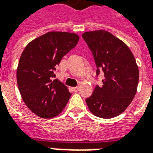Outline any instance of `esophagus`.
I'll return each mask as SVG.
<instances>
[{"instance_id":"esophagus-1","label":"esophagus","mask_w":153,"mask_h":153,"mask_svg":"<svg viewBox=\"0 0 153 153\" xmlns=\"http://www.w3.org/2000/svg\"><path fill=\"white\" fill-rule=\"evenodd\" d=\"M72 89H73V91L74 92V93H77V92H79V87H74V88H73Z\"/></svg>"}]
</instances>
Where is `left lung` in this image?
Returning <instances> with one entry per match:
<instances>
[{"instance_id":"left-lung-1","label":"left lung","mask_w":153,"mask_h":153,"mask_svg":"<svg viewBox=\"0 0 153 153\" xmlns=\"http://www.w3.org/2000/svg\"><path fill=\"white\" fill-rule=\"evenodd\" d=\"M92 51L97 66V77L104 73L102 86L96 85L86 98L90 111L100 118L120 115L134 99L139 72L134 55L119 38L105 30L86 32L82 35Z\"/></svg>"}]
</instances>
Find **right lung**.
<instances>
[{
    "label": "right lung",
    "instance_id": "1",
    "mask_svg": "<svg viewBox=\"0 0 153 153\" xmlns=\"http://www.w3.org/2000/svg\"><path fill=\"white\" fill-rule=\"evenodd\" d=\"M79 39L75 33L49 32L25 48L17 68V83L23 101L35 115L53 118L66 106L71 93L60 80H53L54 71Z\"/></svg>",
    "mask_w": 153,
    "mask_h": 153
}]
</instances>
